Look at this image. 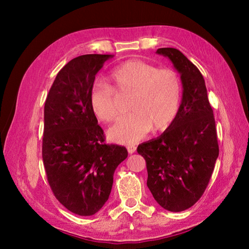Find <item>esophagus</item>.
<instances>
[{
  "mask_svg": "<svg viewBox=\"0 0 249 249\" xmlns=\"http://www.w3.org/2000/svg\"><path fill=\"white\" fill-rule=\"evenodd\" d=\"M127 150H128L129 154H134L135 151H136V146H135V145H128L127 146Z\"/></svg>",
  "mask_w": 249,
  "mask_h": 249,
  "instance_id": "esophagus-1",
  "label": "esophagus"
}]
</instances>
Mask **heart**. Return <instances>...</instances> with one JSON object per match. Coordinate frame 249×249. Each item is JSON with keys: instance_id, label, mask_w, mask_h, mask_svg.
<instances>
[{"instance_id": "b5f03b06", "label": "heart", "mask_w": 249, "mask_h": 249, "mask_svg": "<svg viewBox=\"0 0 249 249\" xmlns=\"http://www.w3.org/2000/svg\"><path fill=\"white\" fill-rule=\"evenodd\" d=\"M108 79L121 93H133L129 101L132 112L109 128L111 140L133 144L142 140L150 128H166L178 114L181 81L176 71L159 69L149 62L134 59L114 67ZM114 88L102 80L95 81L91 88V109L103 122H111L120 114Z\"/></svg>"}]
</instances>
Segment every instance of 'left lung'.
<instances>
[{
    "mask_svg": "<svg viewBox=\"0 0 249 249\" xmlns=\"http://www.w3.org/2000/svg\"><path fill=\"white\" fill-rule=\"evenodd\" d=\"M180 73L182 100L176 119L159 137L142 142L137 153L146 160L147 187L157 203L181 212L196 203L208 187L218 157L213 109L203 75L176 48H159Z\"/></svg>",
    "mask_w": 249,
    "mask_h": 249,
    "instance_id": "8db88e82",
    "label": "left lung"
}]
</instances>
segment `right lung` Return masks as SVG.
<instances>
[{"label":"right lung","mask_w":249,"mask_h":249,"mask_svg":"<svg viewBox=\"0 0 249 249\" xmlns=\"http://www.w3.org/2000/svg\"><path fill=\"white\" fill-rule=\"evenodd\" d=\"M112 54H83L59 71L44 109L43 160L56 199L70 212L93 215L107 201L127 149L107 145L90 107L95 74Z\"/></svg>","instance_id":"add662e5"}]
</instances>
